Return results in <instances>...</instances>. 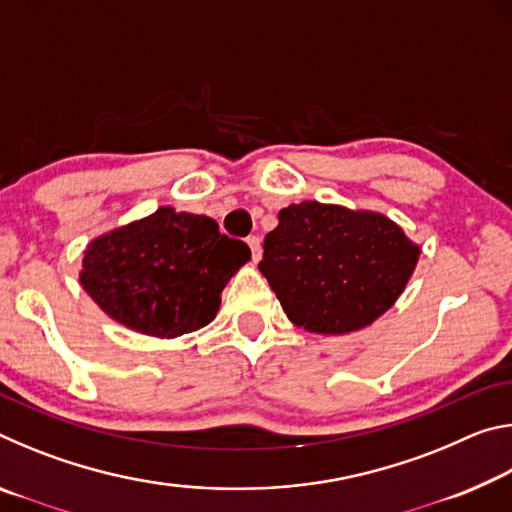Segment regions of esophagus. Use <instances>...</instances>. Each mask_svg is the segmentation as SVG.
<instances>
[{"label": "esophagus", "mask_w": 512, "mask_h": 512, "mask_svg": "<svg viewBox=\"0 0 512 512\" xmlns=\"http://www.w3.org/2000/svg\"><path fill=\"white\" fill-rule=\"evenodd\" d=\"M246 244L250 246V253H253V262H259L262 259V241H259V237H248Z\"/></svg>", "instance_id": "1"}]
</instances>
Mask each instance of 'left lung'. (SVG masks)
I'll use <instances>...</instances> for the list:
<instances>
[{"mask_svg": "<svg viewBox=\"0 0 512 512\" xmlns=\"http://www.w3.org/2000/svg\"><path fill=\"white\" fill-rule=\"evenodd\" d=\"M264 239L259 271L293 325L348 334L400 298L420 248L377 212L305 201L280 210Z\"/></svg>", "mask_w": 512, "mask_h": 512, "instance_id": "obj_1", "label": "left lung"}]
</instances>
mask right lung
Listing matches in <instances>:
<instances>
[{"mask_svg":"<svg viewBox=\"0 0 512 512\" xmlns=\"http://www.w3.org/2000/svg\"><path fill=\"white\" fill-rule=\"evenodd\" d=\"M250 259L210 216L160 207L85 248L79 280L117 323L176 339L214 320L221 291Z\"/></svg>","mask_w":512,"mask_h":512,"instance_id":"1","label":"right lung"}]
</instances>
